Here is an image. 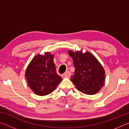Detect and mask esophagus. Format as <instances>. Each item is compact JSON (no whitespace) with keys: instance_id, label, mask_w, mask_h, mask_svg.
I'll return each instance as SVG.
<instances>
[{"instance_id":"1","label":"esophagus","mask_w":129,"mask_h":129,"mask_svg":"<svg viewBox=\"0 0 129 129\" xmlns=\"http://www.w3.org/2000/svg\"><path fill=\"white\" fill-rule=\"evenodd\" d=\"M71 75V73L70 72V71H67L66 72L63 74V77H69Z\"/></svg>"}]
</instances>
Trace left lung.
Here are the masks:
<instances>
[{
	"label": "left lung",
	"mask_w": 129,
	"mask_h": 129,
	"mask_svg": "<svg viewBox=\"0 0 129 129\" xmlns=\"http://www.w3.org/2000/svg\"><path fill=\"white\" fill-rule=\"evenodd\" d=\"M73 59L75 75L71 80L78 90L86 94L93 95L104 86L105 72L101 64L92 54L82 51H68Z\"/></svg>",
	"instance_id": "8db88e82"
}]
</instances>
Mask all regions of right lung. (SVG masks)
I'll return each instance as SVG.
<instances>
[{
    "label": "right lung",
    "instance_id": "1",
    "mask_svg": "<svg viewBox=\"0 0 129 129\" xmlns=\"http://www.w3.org/2000/svg\"><path fill=\"white\" fill-rule=\"evenodd\" d=\"M53 58L54 55L50 52L44 55L37 54L26 69L28 85L37 95L49 94L61 82L62 78L57 74Z\"/></svg>",
    "mask_w": 129,
    "mask_h": 129
}]
</instances>
